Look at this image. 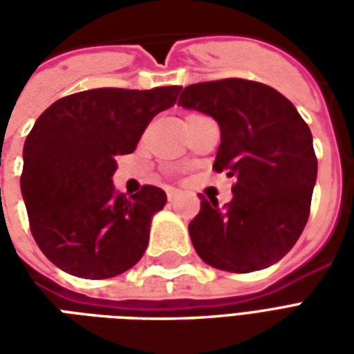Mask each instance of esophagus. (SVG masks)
<instances>
[{
	"instance_id": "obj_1",
	"label": "esophagus",
	"mask_w": 354,
	"mask_h": 354,
	"mask_svg": "<svg viewBox=\"0 0 354 354\" xmlns=\"http://www.w3.org/2000/svg\"><path fill=\"white\" fill-rule=\"evenodd\" d=\"M167 197H169V201H174L178 197V192L176 189H172V187H169V189H167Z\"/></svg>"
}]
</instances>
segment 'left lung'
<instances>
[{
	"label": "left lung",
	"mask_w": 354,
	"mask_h": 354,
	"mask_svg": "<svg viewBox=\"0 0 354 354\" xmlns=\"http://www.w3.org/2000/svg\"><path fill=\"white\" fill-rule=\"evenodd\" d=\"M178 106L210 115L220 127L214 169L235 178L233 199L201 201L189 237L208 266L250 273L273 266L301 235L317 157L309 127L294 104L269 85L220 80L180 88Z\"/></svg>",
	"instance_id": "8db88e82"
}]
</instances>
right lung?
Returning <instances> with one entry per match:
<instances>
[{
    "instance_id": "1",
    "label": "right lung",
    "mask_w": 354,
    "mask_h": 354,
    "mask_svg": "<svg viewBox=\"0 0 354 354\" xmlns=\"http://www.w3.org/2000/svg\"><path fill=\"white\" fill-rule=\"evenodd\" d=\"M180 88H93L37 117L24 142L20 189L35 243L62 271L109 279L144 256L167 193L155 185L132 197L115 193V157L136 149L147 123L176 104Z\"/></svg>"
}]
</instances>
